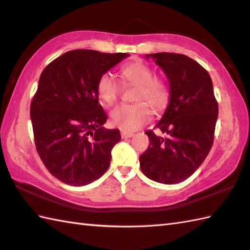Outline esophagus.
<instances>
[{
    "mask_svg": "<svg viewBox=\"0 0 250 250\" xmlns=\"http://www.w3.org/2000/svg\"><path fill=\"white\" fill-rule=\"evenodd\" d=\"M134 134L131 133V132H125V131H121V137L124 140H126V139H131L132 136H133Z\"/></svg>",
    "mask_w": 250,
    "mask_h": 250,
    "instance_id": "obj_1",
    "label": "esophagus"
}]
</instances>
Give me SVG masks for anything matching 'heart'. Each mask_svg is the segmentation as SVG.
Returning <instances> with one entry per match:
<instances>
[{"mask_svg": "<svg viewBox=\"0 0 250 250\" xmlns=\"http://www.w3.org/2000/svg\"><path fill=\"white\" fill-rule=\"evenodd\" d=\"M155 73L144 62L134 61L121 68V77L125 82L137 84L134 101L132 105H119L110 111V122L125 132H132L146 125L151 120V109L145 100L152 107L161 108L168 99V87L161 78L153 77ZM97 92L101 102L111 106L117 102L120 93V84L113 74L104 73L97 83Z\"/></svg>", "mask_w": 250, "mask_h": 250, "instance_id": "heart-1", "label": "heart"}]
</instances>
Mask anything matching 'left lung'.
<instances>
[{
  "label": "left lung",
  "instance_id": "left-lung-1",
  "mask_svg": "<svg viewBox=\"0 0 250 250\" xmlns=\"http://www.w3.org/2000/svg\"><path fill=\"white\" fill-rule=\"evenodd\" d=\"M166 73L169 102L162 118L145 133L149 146L140 156L141 169L157 183L173 185L190 177L208 155L214 142L218 103L205 68L191 58L171 52L147 55Z\"/></svg>",
  "mask_w": 250,
  "mask_h": 250
}]
</instances>
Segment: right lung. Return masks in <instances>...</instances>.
Wrapping results in <instances>:
<instances>
[{"label":"right lung","instance_id":"add662e5","mask_svg":"<svg viewBox=\"0 0 250 250\" xmlns=\"http://www.w3.org/2000/svg\"><path fill=\"white\" fill-rule=\"evenodd\" d=\"M89 49L65 52L42 72L30 114L36 150L51 175L84 186L107 171L121 139L105 129L107 116L97 92L101 75L128 57Z\"/></svg>","mask_w":250,"mask_h":250}]
</instances>
